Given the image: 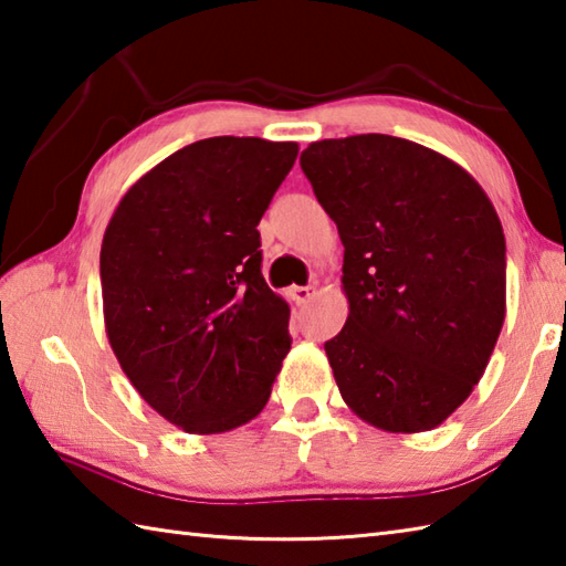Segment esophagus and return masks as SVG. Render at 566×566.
<instances>
[{"mask_svg":"<svg viewBox=\"0 0 566 566\" xmlns=\"http://www.w3.org/2000/svg\"><path fill=\"white\" fill-rule=\"evenodd\" d=\"M313 293H315L313 285H295V287H291V295H293V300H295L297 305L307 303V300L313 297Z\"/></svg>","mask_w":566,"mask_h":566,"instance_id":"1","label":"esophagus"}]
</instances>
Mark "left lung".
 <instances>
[{
  "instance_id": "1",
  "label": "left lung",
  "mask_w": 566,
  "mask_h": 566,
  "mask_svg": "<svg viewBox=\"0 0 566 566\" xmlns=\"http://www.w3.org/2000/svg\"><path fill=\"white\" fill-rule=\"evenodd\" d=\"M344 244L349 315L325 344L352 412L386 432L442 424L486 371L505 319V237L489 195L408 138L359 134L300 156Z\"/></svg>"
}]
</instances>
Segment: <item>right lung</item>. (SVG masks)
Listing matches in <instances>:
<instances>
[{
	"label": "right lung",
	"instance_id": "1",
	"mask_svg": "<svg viewBox=\"0 0 566 566\" xmlns=\"http://www.w3.org/2000/svg\"><path fill=\"white\" fill-rule=\"evenodd\" d=\"M295 158V142L202 138L138 178L105 229L112 352L138 396L190 434L256 418L291 352V307L263 281L256 227Z\"/></svg>",
	"mask_w": 566,
	"mask_h": 566
}]
</instances>
